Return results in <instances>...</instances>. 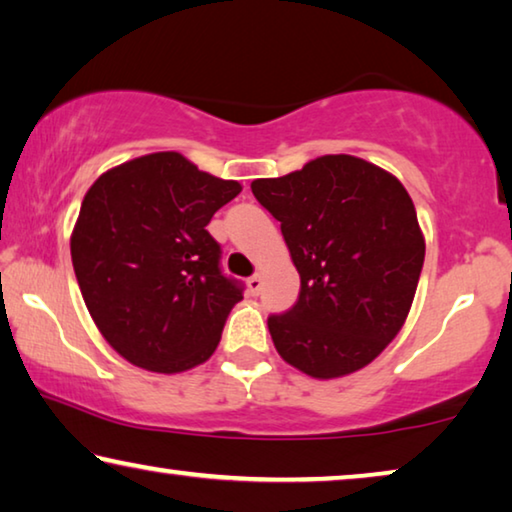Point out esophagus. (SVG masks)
Instances as JSON below:
<instances>
[{
  "label": "esophagus",
  "mask_w": 512,
  "mask_h": 512,
  "mask_svg": "<svg viewBox=\"0 0 512 512\" xmlns=\"http://www.w3.org/2000/svg\"><path fill=\"white\" fill-rule=\"evenodd\" d=\"M262 287H264V280H262V275H253V278H248V291L253 296H257L259 291H262Z\"/></svg>",
  "instance_id": "34e87169"
}]
</instances>
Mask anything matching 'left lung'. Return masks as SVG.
<instances>
[{
    "label": "left lung",
    "instance_id": "obj_1",
    "mask_svg": "<svg viewBox=\"0 0 512 512\" xmlns=\"http://www.w3.org/2000/svg\"><path fill=\"white\" fill-rule=\"evenodd\" d=\"M250 189L280 221L300 275L296 305L269 316L275 351L319 380L367 367L403 328L424 266L405 186L371 161L323 154Z\"/></svg>",
    "mask_w": 512,
    "mask_h": 512
}]
</instances>
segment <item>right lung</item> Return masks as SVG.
<instances>
[{"mask_svg": "<svg viewBox=\"0 0 512 512\" xmlns=\"http://www.w3.org/2000/svg\"><path fill=\"white\" fill-rule=\"evenodd\" d=\"M239 193L180 152L129 159L86 191L72 266L97 330L134 367L182 373L212 358L243 296L205 227Z\"/></svg>", "mask_w": 512, "mask_h": 512, "instance_id": "1", "label": "right lung"}]
</instances>
